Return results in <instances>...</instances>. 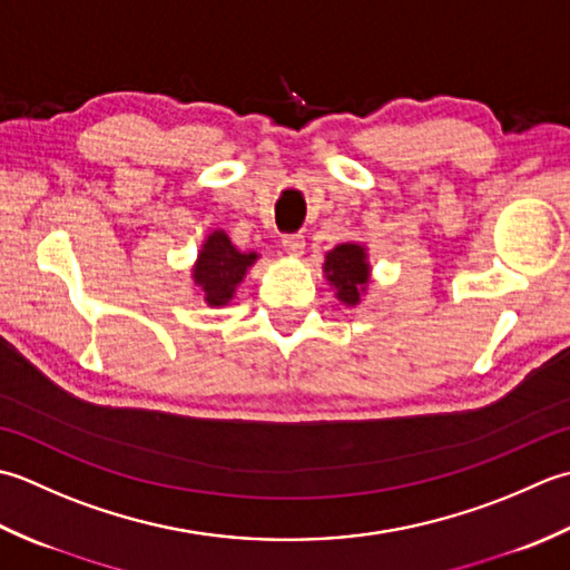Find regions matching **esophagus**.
<instances>
[{"mask_svg": "<svg viewBox=\"0 0 570 570\" xmlns=\"http://www.w3.org/2000/svg\"><path fill=\"white\" fill-rule=\"evenodd\" d=\"M283 248L289 255H302V250H305V238H302L299 234H287V236H283Z\"/></svg>", "mask_w": 570, "mask_h": 570, "instance_id": "1", "label": "esophagus"}]
</instances>
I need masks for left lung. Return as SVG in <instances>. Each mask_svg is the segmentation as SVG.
Segmentation results:
<instances>
[{
    "instance_id": "8db88e82",
    "label": "left lung",
    "mask_w": 570,
    "mask_h": 570,
    "mask_svg": "<svg viewBox=\"0 0 570 570\" xmlns=\"http://www.w3.org/2000/svg\"><path fill=\"white\" fill-rule=\"evenodd\" d=\"M324 273L327 281L336 287V297L344 305H356L362 299L364 285L368 283V263L366 250L356 243H342L324 258Z\"/></svg>"
}]
</instances>
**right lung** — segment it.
Returning <instances> with one entry per match:
<instances>
[{"label":"right lung","instance_id":"add662e5","mask_svg":"<svg viewBox=\"0 0 570 570\" xmlns=\"http://www.w3.org/2000/svg\"><path fill=\"white\" fill-rule=\"evenodd\" d=\"M255 261H258V253H240L224 230H214L194 265V283L199 285L208 305H228Z\"/></svg>","mask_w":570,"mask_h":570}]
</instances>
